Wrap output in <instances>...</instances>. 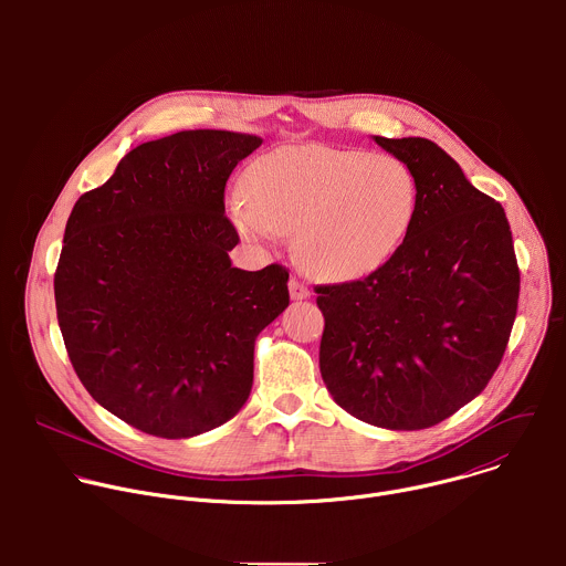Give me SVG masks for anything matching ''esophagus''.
Segmentation results:
<instances>
[{
    "label": "esophagus",
    "mask_w": 566,
    "mask_h": 566,
    "mask_svg": "<svg viewBox=\"0 0 566 566\" xmlns=\"http://www.w3.org/2000/svg\"><path fill=\"white\" fill-rule=\"evenodd\" d=\"M289 293H291L293 300H304V297L311 295V289H308L300 277H291V282H289Z\"/></svg>",
    "instance_id": "34e87169"
}]
</instances>
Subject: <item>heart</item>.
Wrapping results in <instances>:
<instances>
[{"instance_id":"obj_1","label":"heart","mask_w":566,"mask_h":566,"mask_svg":"<svg viewBox=\"0 0 566 566\" xmlns=\"http://www.w3.org/2000/svg\"><path fill=\"white\" fill-rule=\"evenodd\" d=\"M417 206V179L396 156L284 145L255 160L247 195L232 199V219L255 241L293 230L311 273L352 280L400 249Z\"/></svg>"}]
</instances>
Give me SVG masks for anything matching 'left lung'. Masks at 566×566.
Masks as SVG:
<instances>
[{
	"mask_svg": "<svg viewBox=\"0 0 566 566\" xmlns=\"http://www.w3.org/2000/svg\"><path fill=\"white\" fill-rule=\"evenodd\" d=\"M406 164L419 206L400 249L363 280L315 286L319 371L338 406L389 430L441 423L497 371L520 297L504 208L419 136L374 138Z\"/></svg>",
	"mask_w": 566,
	"mask_h": 566,
	"instance_id": "8db88e82",
	"label": "left lung"
}]
</instances>
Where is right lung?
Here are the masks:
<instances>
[{"mask_svg":"<svg viewBox=\"0 0 566 566\" xmlns=\"http://www.w3.org/2000/svg\"><path fill=\"white\" fill-rule=\"evenodd\" d=\"M262 145L188 129L134 147L80 197L53 277L69 360L105 410L164 439L230 421L260 332L289 306V269L241 271L226 181Z\"/></svg>","mask_w":566,"mask_h":566,"instance_id":"add662e5","label":"right lung"}]
</instances>
